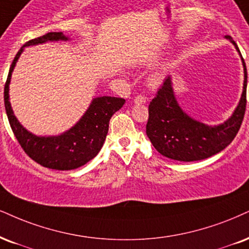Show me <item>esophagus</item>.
<instances>
[{"label": "esophagus", "instance_id": "obj_1", "mask_svg": "<svg viewBox=\"0 0 249 249\" xmlns=\"http://www.w3.org/2000/svg\"><path fill=\"white\" fill-rule=\"evenodd\" d=\"M146 97L143 96V94H139V96H136L134 98V103L135 104H144L146 103Z\"/></svg>", "mask_w": 249, "mask_h": 249}]
</instances>
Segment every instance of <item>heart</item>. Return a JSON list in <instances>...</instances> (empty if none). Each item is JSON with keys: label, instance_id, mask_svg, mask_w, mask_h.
Returning a JSON list of instances; mask_svg holds the SVG:
<instances>
[{"label": "heart", "instance_id": "b5f03b06", "mask_svg": "<svg viewBox=\"0 0 249 249\" xmlns=\"http://www.w3.org/2000/svg\"><path fill=\"white\" fill-rule=\"evenodd\" d=\"M160 78H161V73L160 72H156L155 75H153L151 77V79H150V81H151V84H157V83L160 81Z\"/></svg>", "mask_w": 249, "mask_h": 249}]
</instances>
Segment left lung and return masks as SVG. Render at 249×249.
Here are the masks:
<instances>
[{
  "label": "left lung",
  "mask_w": 249,
  "mask_h": 249,
  "mask_svg": "<svg viewBox=\"0 0 249 249\" xmlns=\"http://www.w3.org/2000/svg\"><path fill=\"white\" fill-rule=\"evenodd\" d=\"M231 39V36H226ZM239 53L237 44L231 40ZM245 68L244 91L233 115L223 124L209 127L192 119L180 108L174 97L171 78L167 77L156 97L150 101L146 135L155 149L165 157L179 161L209 158L226 148L237 136L246 110L247 69Z\"/></svg>",
  "instance_id": "1"
}]
</instances>
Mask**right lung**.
Masks as SVG:
<instances>
[{
	"label": "right lung",
	"instance_id": "add662e5",
	"mask_svg": "<svg viewBox=\"0 0 249 249\" xmlns=\"http://www.w3.org/2000/svg\"><path fill=\"white\" fill-rule=\"evenodd\" d=\"M57 40H68V38L63 36L62 32H48L38 38L29 40L18 51L10 66L4 85V106L12 133L26 155L44 167L69 171L87 164L96 157L105 142L110 118L124 106L125 100L124 98L116 97L96 98L77 124L60 136L39 137L27 131L17 121L9 101L11 72L25 46Z\"/></svg>",
	"mask_w": 249,
	"mask_h": 249
}]
</instances>
